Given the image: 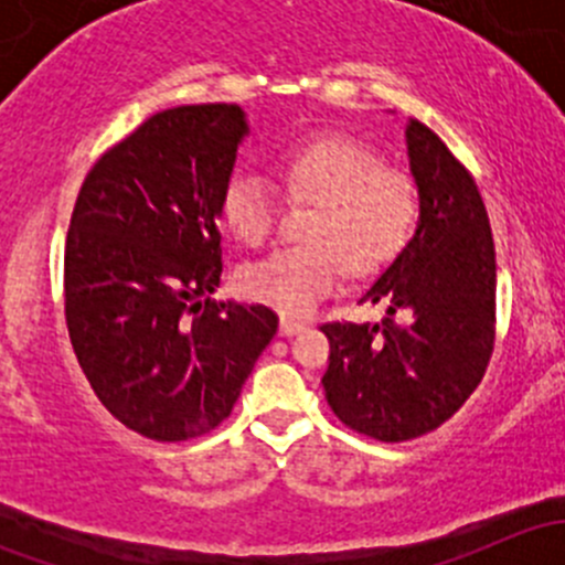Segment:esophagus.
<instances>
[{
	"instance_id": "obj_1",
	"label": "esophagus",
	"mask_w": 565,
	"mask_h": 565,
	"mask_svg": "<svg viewBox=\"0 0 565 565\" xmlns=\"http://www.w3.org/2000/svg\"><path fill=\"white\" fill-rule=\"evenodd\" d=\"M306 330V324L303 322H295V319H281V324H278V333L281 335H298V333H303Z\"/></svg>"
}]
</instances>
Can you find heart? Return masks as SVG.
I'll return each instance as SVG.
<instances>
[{
	"instance_id": "heart-1",
	"label": "heart",
	"mask_w": 565,
	"mask_h": 565,
	"mask_svg": "<svg viewBox=\"0 0 565 565\" xmlns=\"http://www.w3.org/2000/svg\"><path fill=\"white\" fill-rule=\"evenodd\" d=\"M295 202H317L306 226L309 246L278 248L241 270L243 295L278 315L306 317L352 273H374L391 262L413 232L418 202L413 182L383 169V158L358 139L322 136L278 161ZM221 215L246 246L270 237L278 193L262 174L241 169L226 180Z\"/></svg>"
}]
</instances>
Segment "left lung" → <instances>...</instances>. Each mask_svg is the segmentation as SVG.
Instances as JSON below:
<instances>
[{"instance_id": "left-lung-1", "label": "left lung", "mask_w": 565, "mask_h": 565, "mask_svg": "<svg viewBox=\"0 0 565 565\" xmlns=\"http://www.w3.org/2000/svg\"><path fill=\"white\" fill-rule=\"evenodd\" d=\"M418 224L361 303L407 323L330 322L322 385L350 429L402 443L446 424L481 383L494 344V241L476 180L440 136L404 125Z\"/></svg>"}]
</instances>
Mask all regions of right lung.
<instances>
[{
  "instance_id": "right-lung-1",
  "label": "right lung",
  "mask_w": 565,
  "mask_h": 565,
  "mask_svg": "<svg viewBox=\"0 0 565 565\" xmlns=\"http://www.w3.org/2000/svg\"><path fill=\"white\" fill-rule=\"evenodd\" d=\"M248 119L237 104L152 114L98 158L65 246V319L100 404L158 443L230 418L278 330L267 306L213 300L221 199Z\"/></svg>"
}]
</instances>
